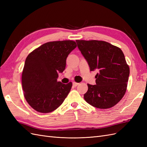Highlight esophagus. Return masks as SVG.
Here are the masks:
<instances>
[{"label": "esophagus", "mask_w": 147, "mask_h": 147, "mask_svg": "<svg viewBox=\"0 0 147 147\" xmlns=\"http://www.w3.org/2000/svg\"><path fill=\"white\" fill-rule=\"evenodd\" d=\"M78 84H79V83H76V82H73V85L74 86H77L78 85Z\"/></svg>", "instance_id": "34e87169"}]
</instances>
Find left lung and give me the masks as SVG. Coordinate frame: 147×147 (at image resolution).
Returning a JSON list of instances; mask_svg holds the SVG:
<instances>
[{
	"label": "left lung",
	"mask_w": 147,
	"mask_h": 147,
	"mask_svg": "<svg viewBox=\"0 0 147 147\" xmlns=\"http://www.w3.org/2000/svg\"><path fill=\"white\" fill-rule=\"evenodd\" d=\"M76 42L90 70H99L95 76L96 84H88L84 100L98 109L112 107L125 94L129 75V67L122 50L104 41Z\"/></svg>",
	"instance_id": "left-lung-1"
}]
</instances>
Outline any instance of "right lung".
I'll return each instance as SVG.
<instances>
[{"instance_id": "1", "label": "right lung", "mask_w": 147, "mask_h": 147, "mask_svg": "<svg viewBox=\"0 0 147 147\" xmlns=\"http://www.w3.org/2000/svg\"><path fill=\"white\" fill-rule=\"evenodd\" d=\"M76 47V43L72 40L50 42L26 57L22 86L26 101L35 110L50 113L63 104L72 83H62L57 78L65 68L67 57Z\"/></svg>"}]
</instances>
